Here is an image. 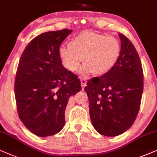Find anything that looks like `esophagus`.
Masks as SVG:
<instances>
[{"label": "esophagus", "instance_id": "obj_1", "mask_svg": "<svg viewBox=\"0 0 157 157\" xmlns=\"http://www.w3.org/2000/svg\"><path fill=\"white\" fill-rule=\"evenodd\" d=\"M80 82H81V85H82V90H83V89H84V87L86 86V83H87L86 79L81 78L80 79Z\"/></svg>", "mask_w": 157, "mask_h": 157}]
</instances>
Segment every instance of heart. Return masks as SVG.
<instances>
[{
	"label": "heart",
	"mask_w": 157,
	"mask_h": 157,
	"mask_svg": "<svg viewBox=\"0 0 157 157\" xmlns=\"http://www.w3.org/2000/svg\"><path fill=\"white\" fill-rule=\"evenodd\" d=\"M120 52V44L116 38L91 31L79 33L70 41L69 47L62 46L59 49L62 63L71 72L77 70L82 58L85 64L80 72L83 75L91 72L102 75L109 72Z\"/></svg>",
	"instance_id": "b5f03b06"
}]
</instances>
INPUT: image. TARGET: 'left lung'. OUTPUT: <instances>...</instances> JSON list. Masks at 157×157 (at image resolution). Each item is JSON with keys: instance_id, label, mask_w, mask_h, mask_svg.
Listing matches in <instances>:
<instances>
[{"instance_id": "left-lung-1", "label": "left lung", "mask_w": 157, "mask_h": 157, "mask_svg": "<svg viewBox=\"0 0 157 157\" xmlns=\"http://www.w3.org/2000/svg\"><path fill=\"white\" fill-rule=\"evenodd\" d=\"M118 35L121 52L113 67L87 81L85 87L92 124L105 136L122 134L132 126L144 89L143 70L136 49L126 36Z\"/></svg>"}]
</instances>
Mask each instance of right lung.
Masks as SVG:
<instances>
[{
  "mask_svg": "<svg viewBox=\"0 0 157 157\" xmlns=\"http://www.w3.org/2000/svg\"><path fill=\"white\" fill-rule=\"evenodd\" d=\"M72 31L39 35L26 46L18 62L14 86L18 116L38 136L54 135L63 128L69 98L82 90L80 79L64 67L59 54Z\"/></svg>",
  "mask_w": 157,
  "mask_h": 157,
  "instance_id": "add662e5",
  "label": "right lung"
}]
</instances>
